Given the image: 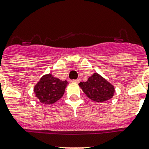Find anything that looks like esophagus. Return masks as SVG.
Masks as SVG:
<instances>
[{"label": "esophagus", "instance_id": "esophagus-1", "mask_svg": "<svg viewBox=\"0 0 149 149\" xmlns=\"http://www.w3.org/2000/svg\"><path fill=\"white\" fill-rule=\"evenodd\" d=\"M72 82H73V83H79L80 82V79H75V80H72Z\"/></svg>", "mask_w": 149, "mask_h": 149}]
</instances>
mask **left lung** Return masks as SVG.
<instances>
[{
    "label": "left lung",
    "instance_id": "8db88e82",
    "mask_svg": "<svg viewBox=\"0 0 149 149\" xmlns=\"http://www.w3.org/2000/svg\"><path fill=\"white\" fill-rule=\"evenodd\" d=\"M78 85L88 97L96 102L107 101L115 93L113 85L97 73L93 74L87 81L80 82Z\"/></svg>",
    "mask_w": 149,
    "mask_h": 149
}]
</instances>
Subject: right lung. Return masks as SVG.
<instances>
[{"label":"right lung","instance_id":"1","mask_svg":"<svg viewBox=\"0 0 149 149\" xmlns=\"http://www.w3.org/2000/svg\"><path fill=\"white\" fill-rule=\"evenodd\" d=\"M67 84V81H61L48 74L36 84L34 92L42 104H52L62 97Z\"/></svg>","mask_w":149,"mask_h":149}]
</instances>
